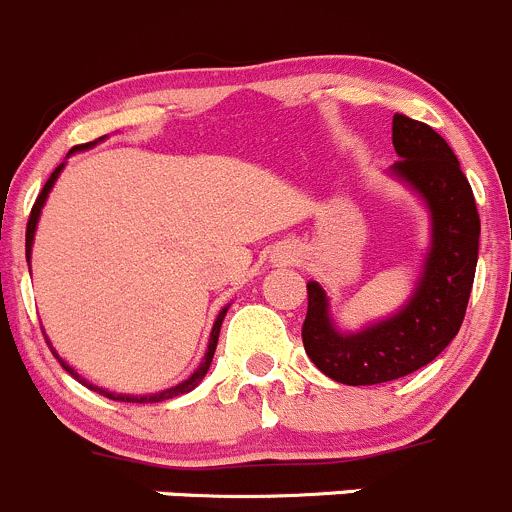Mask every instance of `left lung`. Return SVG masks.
I'll return each instance as SVG.
<instances>
[{"label": "left lung", "mask_w": 512, "mask_h": 512, "mask_svg": "<svg viewBox=\"0 0 512 512\" xmlns=\"http://www.w3.org/2000/svg\"><path fill=\"white\" fill-rule=\"evenodd\" d=\"M391 141L399 160L386 173L414 190L431 225L428 250L409 299L389 317L347 332L332 317L319 282H307L304 352L329 379L371 386L431 364L461 329L478 265L476 198L451 146L426 123L394 116Z\"/></svg>", "instance_id": "left-lung-1"}]
</instances>
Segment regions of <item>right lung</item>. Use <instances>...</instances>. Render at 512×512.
Returning <instances> with one entry per match:
<instances>
[{"label": "right lung", "instance_id": "1", "mask_svg": "<svg viewBox=\"0 0 512 512\" xmlns=\"http://www.w3.org/2000/svg\"><path fill=\"white\" fill-rule=\"evenodd\" d=\"M103 138H106V136H103ZM103 138H98V141H103ZM98 141H94V143H86V146H76V148H71V151H69V156H74V153H79V151H86V148H94ZM64 165H66V160H64V163L59 165V168L54 170V173H51V178L46 180L44 190H41V193H39V198H36V203H34V208H32V215H29V223H27V262H29V272H32V247H34L36 225H39L41 210H44V203H46V198H49L51 188H54V183H56V180H59V175H61V170H64ZM227 307H230V304H225V307L220 309L218 319H215V324H213V332H210V339H208V352H205L203 361H200V366H198V369H195L193 374L188 376V379H185V381H180V384L170 386V389L156 391V394H143V396H138V394H116V391H108V389H101V386H94V384H91V381H86L84 376L79 374V371H74V369H71V366L66 364V361L61 359L59 354H56V349L51 347V342H49V347H51V352H54L56 359L61 361V366H64V369L69 371V374L74 376V379H79L81 384H84V386H89L91 391H98V394H101V396H106V399H111V401H131V404H158V401H168V399H175V396H183V394H188V391H193L195 386H198L200 381L205 379V374H208V369H210V361H213L215 347H218L220 327H223V319H225V314H227Z\"/></svg>", "mask_w": 512, "mask_h": 512}]
</instances>
